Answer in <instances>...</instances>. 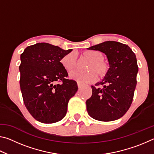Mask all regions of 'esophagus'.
<instances>
[{
  "mask_svg": "<svg viewBox=\"0 0 154 154\" xmlns=\"http://www.w3.org/2000/svg\"><path fill=\"white\" fill-rule=\"evenodd\" d=\"M77 86L79 89H81V88H82V85H81L79 82H77Z\"/></svg>",
  "mask_w": 154,
  "mask_h": 154,
  "instance_id": "obj_1",
  "label": "esophagus"
}]
</instances>
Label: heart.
Returning <instances> with one entry per match:
<instances>
[{
    "label": "heart",
    "mask_w": 154,
    "mask_h": 154,
    "mask_svg": "<svg viewBox=\"0 0 154 154\" xmlns=\"http://www.w3.org/2000/svg\"><path fill=\"white\" fill-rule=\"evenodd\" d=\"M85 54L93 61V64L91 65L90 69H94L101 76H104L107 72L109 66L105 62L101 61L103 60V56L100 51L97 50H88L85 52ZM60 62L62 66L66 71H71L76 66V54L75 52H71L66 54L62 57ZM69 77L82 84H86V83H92L96 81L97 79V75L94 71L89 72L75 71L71 72L69 74Z\"/></svg>",
    "instance_id": "obj_1"
}]
</instances>
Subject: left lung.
<instances>
[{"label": "left lung", "instance_id": "left-lung-1", "mask_svg": "<svg viewBox=\"0 0 154 154\" xmlns=\"http://www.w3.org/2000/svg\"><path fill=\"white\" fill-rule=\"evenodd\" d=\"M88 49L105 54L109 66L103 80L92 86V95L86 100L88 113L98 121L116 120L126 113L133 100L139 70L136 56L129 46L113 41Z\"/></svg>", "mask_w": 154, "mask_h": 154}]
</instances>
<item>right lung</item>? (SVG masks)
I'll use <instances>...</instances> for the list:
<instances>
[{"label":"right lung","instance_id":"1","mask_svg":"<svg viewBox=\"0 0 154 154\" xmlns=\"http://www.w3.org/2000/svg\"><path fill=\"white\" fill-rule=\"evenodd\" d=\"M72 50L38 43L27 47L21 54L20 85L23 100L29 113L41 123L52 124L63 119L70 98L78 90L75 81L66 79L67 71L60 62Z\"/></svg>","mask_w":154,"mask_h":154}]
</instances>
